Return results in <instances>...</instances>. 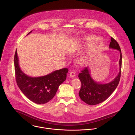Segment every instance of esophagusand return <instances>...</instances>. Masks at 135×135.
<instances>
[{
  "mask_svg": "<svg viewBox=\"0 0 135 135\" xmlns=\"http://www.w3.org/2000/svg\"><path fill=\"white\" fill-rule=\"evenodd\" d=\"M69 76L71 77V78H75V77L76 74H75V73L74 71H71V72L69 73Z\"/></svg>",
  "mask_w": 135,
  "mask_h": 135,
  "instance_id": "obj_1",
  "label": "esophagus"
}]
</instances>
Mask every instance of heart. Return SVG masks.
<instances>
[{"label":"heart","mask_w":135,"mask_h":135,"mask_svg":"<svg viewBox=\"0 0 135 135\" xmlns=\"http://www.w3.org/2000/svg\"><path fill=\"white\" fill-rule=\"evenodd\" d=\"M76 50H77V48H75L74 50V51H76ZM85 61H86V60H85V59L84 58V57H80V59H79L78 60V61H77V62H78V64L79 65L82 66V65H83L85 64Z\"/></svg>","instance_id":"obj_1"}]
</instances>
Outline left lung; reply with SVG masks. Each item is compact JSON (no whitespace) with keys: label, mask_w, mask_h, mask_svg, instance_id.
I'll use <instances>...</instances> for the list:
<instances>
[{"label":"left lung","mask_w":135,"mask_h":135,"mask_svg":"<svg viewBox=\"0 0 135 135\" xmlns=\"http://www.w3.org/2000/svg\"><path fill=\"white\" fill-rule=\"evenodd\" d=\"M109 48L118 50L120 52V71L113 81L106 84L96 82L91 77L88 67L84 68L79 74V78L82 84L79 92L80 97L82 100L89 105H97L106 100L116 89L119 83L121 73L122 53L118 43L112 37Z\"/></svg>","instance_id":"left-lung-1"}]
</instances>
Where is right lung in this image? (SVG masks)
Returning a JSON list of instances; mask_svg holds the SVG:
<instances>
[{
	"instance_id": "right-lung-1",
	"label": "right lung",
	"mask_w": 135,
	"mask_h": 135,
	"mask_svg": "<svg viewBox=\"0 0 135 135\" xmlns=\"http://www.w3.org/2000/svg\"><path fill=\"white\" fill-rule=\"evenodd\" d=\"M14 67L18 88L29 99L38 104H45L54 97L59 85L66 80L68 72L67 68H62L45 76L31 78L21 70L16 50L14 55Z\"/></svg>"
}]
</instances>
